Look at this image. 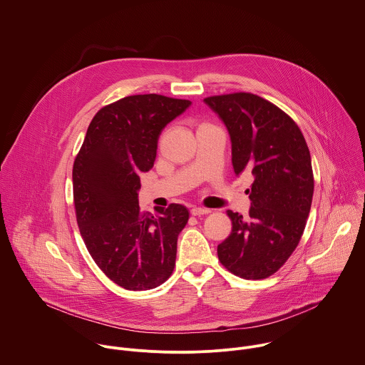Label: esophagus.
Returning a JSON list of instances; mask_svg holds the SVG:
<instances>
[{
	"mask_svg": "<svg viewBox=\"0 0 365 365\" xmlns=\"http://www.w3.org/2000/svg\"><path fill=\"white\" fill-rule=\"evenodd\" d=\"M211 211L210 210H207V208H200V207H194L192 210H191V214L194 215V217H200V215H205V214H210Z\"/></svg>",
	"mask_w": 365,
	"mask_h": 365,
	"instance_id": "34e87169",
	"label": "esophagus"
}]
</instances>
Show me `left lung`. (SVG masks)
<instances>
[{"instance_id":"left-lung-1","label":"left lung","mask_w":365,"mask_h":365,"mask_svg":"<svg viewBox=\"0 0 365 365\" xmlns=\"http://www.w3.org/2000/svg\"><path fill=\"white\" fill-rule=\"evenodd\" d=\"M204 102L230 131L235 174L253 175L249 217L227 211L232 232L218 245L220 262L242 279H266L286 263L306 228L314 190L307 143L289 115L257 95Z\"/></svg>"}]
</instances>
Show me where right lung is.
I'll list each match as a JSON object with an SVG mask.
<instances>
[{
	"instance_id": "add662e5",
	"label": "right lung",
	"mask_w": 365,
	"mask_h": 365,
	"mask_svg": "<svg viewBox=\"0 0 365 365\" xmlns=\"http://www.w3.org/2000/svg\"><path fill=\"white\" fill-rule=\"evenodd\" d=\"M190 101L163 95L125 96L102 108L73 163L76 221L101 270L127 290H148L173 273L177 240L188 222L184 205L140 211V173L155 161L161 130Z\"/></svg>"
}]
</instances>
